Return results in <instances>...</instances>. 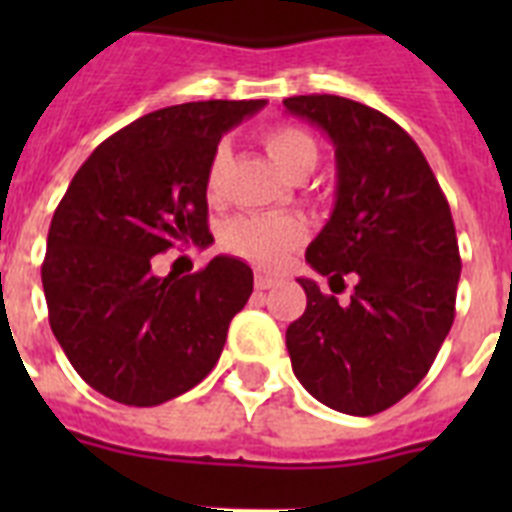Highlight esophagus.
<instances>
[{
  "label": "esophagus",
  "mask_w": 512,
  "mask_h": 512,
  "mask_svg": "<svg viewBox=\"0 0 512 512\" xmlns=\"http://www.w3.org/2000/svg\"><path fill=\"white\" fill-rule=\"evenodd\" d=\"M279 284V279H273V276H268V273H255V287L257 289H271Z\"/></svg>",
  "instance_id": "1"
}]
</instances>
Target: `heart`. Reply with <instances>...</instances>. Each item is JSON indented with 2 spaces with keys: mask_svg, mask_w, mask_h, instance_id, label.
<instances>
[{
  "mask_svg": "<svg viewBox=\"0 0 512 512\" xmlns=\"http://www.w3.org/2000/svg\"><path fill=\"white\" fill-rule=\"evenodd\" d=\"M263 148L276 167L289 177H305L319 162V143L300 124H276L263 132ZM231 151L217 146L204 172V191L209 199L220 196L223 175ZM308 236V225L297 215H239L223 228V244L228 252L244 257L260 268H279Z\"/></svg>",
  "mask_w": 512,
  "mask_h": 512,
  "instance_id": "1",
  "label": "heart"
}]
</instances>
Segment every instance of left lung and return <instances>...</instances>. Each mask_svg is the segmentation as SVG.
Returning a JSON list of instances; mask_svg holds the SVG:
<instances>
[{
	"label": "left lung",
	"mask_w": 512,
	"mask_h": 512,
	"mask_svg": "<svg viewBox=\"0 0 512 512\" xmlns=\"http://www.w3.org/2000/svg\"><path fill=\"white\" fill-rule=\"evenodd\" d=\"M284 106L335 143V212L305 260L329 287L356 281L342 305L297 279L308 305L287 329L292 369L329 409L369 417L420 385L452 329L462 268L452 209L417 143L385 114L340 95Z\"/></svg>",
	"instance_id": "1"
}]
</instances>
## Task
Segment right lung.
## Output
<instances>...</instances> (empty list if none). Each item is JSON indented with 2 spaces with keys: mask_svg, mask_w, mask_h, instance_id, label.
I'll return each instance as SVG.
<instances>
[{
  "mask_svg": "<svg viewBox=\"0 0 512 512\" xmlns=\"http://www.w3.org/2000/svg\"><path fill=\"white\" fill-rule=\"evenodd\" d=\"M265 100H199L140 116L79 167L47 233L52 335L111 401L156 406L199 385L252 295V268L215 257L156 276L154 255L212 241L204 172L223 132Z\"/></svg>",
  "mask_w": 512,
  "mask_h": 512,
  "instance_id": "right-lung-1",
  "label": "right lung"
}]
</instances>
